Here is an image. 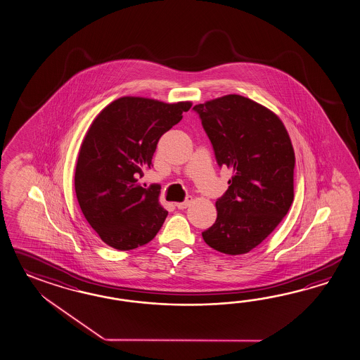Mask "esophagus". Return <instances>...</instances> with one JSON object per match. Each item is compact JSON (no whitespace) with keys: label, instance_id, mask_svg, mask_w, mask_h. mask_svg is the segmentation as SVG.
I'll list each match as a JSON object with an SVG mask.
<instances>
[{"label":"esophagus","instance_id":"1","mask_svg":"<svg viewBox=\"0 0 360 360\" xmlns=\"http://www.w3.org/2000/svg\"><path fill=\"white\" fill-rule=\"evenodd\" d=\"M193 202V199L191 198H188V199H186L184 202H176V207L179 208V210H186L187 207H190V204Z\"/></svg>","mask_w":360,"mask_h":360}]
</instances>
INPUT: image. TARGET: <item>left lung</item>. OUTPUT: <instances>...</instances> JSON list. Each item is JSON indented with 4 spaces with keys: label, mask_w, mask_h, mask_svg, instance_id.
I'll return each instance as SVG.
<instances>
[{
    "label": "left lung",
    "mask_w": 360,
    "mask_h": 360,
    "mask_svg": "<svg viewBox=\"0 0 360 360\" xmlns=\"http://www.w3.org/2000/svg\"><path fill=\"white\" fill-rule=\"evenodd\" d=\"M193 110L217 164L233 170L228 191L216 202V222L202 239L222 254H247L278 226L294 200L295 153L289 134L278 115L240 95Z\"/></svg>",
    "instance_id": "left-lung-1"
}]
</instances>
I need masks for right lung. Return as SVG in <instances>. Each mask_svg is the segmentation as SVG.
Segmentation results:
<instances>
[{
    "label": "right lung",
    "mask_w": 360,
    "mask_h": 360,
    "mask_svg": "<svg viewBox=\"0 0 360 360\" xmlns=\"http://www.w3.org/2000/svg\"><path fill=\"white\" fill-rule=\"evenodd\" d=\"M191 105V101L167 104L123 96L91 123L80 146L74 184L80 210L106 245L127 251L156 237L167 211L158 202V184L144 188L138 178L152 167L158 139Z\"/></svg>",
    "instance_id": "1"
}]
</instances>
